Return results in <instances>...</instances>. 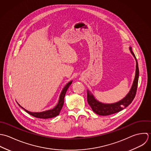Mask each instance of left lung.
<instances>
[{"mask_svg": "<svg viewBox=\"0 0 151 151\" xmlns=\"http://www.w3.org/2000/svg\"><path fill=\"white\" fill-rule=\"evenodd\" d=\"M129 50L136 60L135 76L130 91L123 99L115 103L104 104L97 101L94 98L93 95L91 94L89 91H88V102L90 105L93 111L97 114L100 116H108L113 114L114 113H116L117 112L120 111L121 110H122L124 108L127 107L129 104L131 103V102L134 100L137 90L139 78V69L137 58L134 52H132V48L131 47H129Z\"/></svg>", "mask_w": 151, "mask_h": 151, "instance_id": "left-lung-1", "label": "left lung"}]
</instances>
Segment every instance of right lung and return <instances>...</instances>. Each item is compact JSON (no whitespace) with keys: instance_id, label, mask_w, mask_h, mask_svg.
Masks as SVG:
<instances>
[{"instance_id":"1","label":"right lung","mask_w":151,"mask_h":151,"mask_svg":"<svg viewBox=\"0 0 151 151\" xmlns=\"http://www.w3.org/2000/svg\"><path fill=\"white\" fill-rule=\"evenodd\" d=\"M72 82V81L69 82L64 87V88L63 89V90H62L61 93H60L58 103L57 105L53 109L45 111H42V112H40V113H32V112L26 110V109H24L19 104H18V103H17V104H19V106L20 107H22L23 109H24L27 113H29V114H30L31 116H32L33 117H35L36 118L46 119H50V118H52V117H56L58 115H59L60 112V110H61V109H62V108L63 107V103H64L65 95L66 94V91L68 90L69 86L71 85Z\"/></svg>"}]
</instances>
